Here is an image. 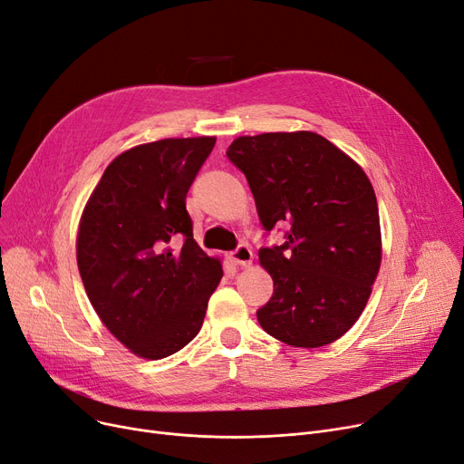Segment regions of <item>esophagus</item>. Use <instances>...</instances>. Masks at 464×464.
I'll return each mask as SVG.
<instances>
[{
    "label": "esophagus",
    "instance_id": "esophagus-1",
    "mask_svg": "<svg viewBox=\"0 0 464 464\" xmlns=\"http://www.w3.org/2000/svg\"><path fill=\"white\" fill-rule=\"evenodd\" d=\"M231 257H233V261H235L237 266H240V267H248V266L252 264L254 254H252L250 246H246V245H240L235 252H231Z\"/></svg>",
    "mask_w": 464,
    "mask_h": 464
}]
</instances>
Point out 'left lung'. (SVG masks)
<instances>
[{
    "instance_id": "obj_1",
    "label": "left lung",
    "mask_w": 464,
    "mask_h": 464,
    "mask_svg": "<svg viewBox=\"0 0 464 464\" xmlns=\"http://www.w3.org/2000/svg\"><path fill=\"white\" fill-rule=\"evenodd\" d=\"M243 170L261 224L286 221L285 245L259 250L275 285L257 322L282 343L316 349L347 334L381 267V226L370 178L311 130L238 136L227 150Z\"/></svg>"
}]
</instances>
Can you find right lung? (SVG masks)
Here are the masks:
<instances>
[{"label": "right lung", "instance_id": "1", "mask_svg": "<svg viewBox=\"0 0 464 464\" xmlns=\"http://www.w3.org/2000/svg\"><path fill=\"white\" fill-rule=\"evenodd\" d=\"M216 136L119 153L77 229V267L102 324L132 354L167 358L198 334L224 269L193 238L186 195Z\"/></svg>", "mask_w": 464, "mask_h": 464}]
</instances>
